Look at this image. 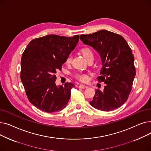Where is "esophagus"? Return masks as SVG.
<instances>
[{"label":"esophagus","mask_w":151,"mask_h":151,"mask_svg":"<svg viewBox=\"0 0 151 151\" xmlns=\"http://www.w3.org/2000/svg\"><path fill=\"white\" fill-rule=\"evenodd\" d=\"M79 88H81V89H86V88H88V86H86V85H84V84H80V86H79Z\"/></svg>","instance_id":"34e87169"}]
</instances>
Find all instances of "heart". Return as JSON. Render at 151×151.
<instances>
[{"label":"heart","mask_w":151,"mask_h":151,"mask_svg":"<svg viewBox=\"0 0 151 151\" xmlns=\"http://www.w3.org/2000/svg\"><path fill=\"white\" fill-rule=\"evenodd\" d=\"M80 52L82 54V55L84 56V58L88 61L91 59H93L94 57V53L93 50L90 47L88 46H84L80 50ZM71 62V56L70 55H68L67 58L65 60V63L67 64H69ZM75 77L78 79V80H80L82 82H86L88 80L89 76L88 75L83 73H77L75 75Z\"/></svg>","instance_id":"b5f03b06"}]
</instances>
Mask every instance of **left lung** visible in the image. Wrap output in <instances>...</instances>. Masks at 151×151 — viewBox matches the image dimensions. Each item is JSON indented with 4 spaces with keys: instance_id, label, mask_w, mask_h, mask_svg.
Instances as JSON below:
<instances>
[{
    "instance_id": "1",
    "label": "left lung",
    "mask_w": 151,
    "mask_h": 151,
    "mask_svg": "<svg viewBox=\"0 0 151 151\" xmlns=\"http://www.w3.org/2000/svg\"><path fill=\"white\" fill-rule=\"evenodd\" d=\"M80 39L99 53L102 63L97 80L105 86L96 90L91 105L104 111L120 107L128 99L136 75L130 46L123 37L106 30L81 35Z\"/></svg>"
}]
</instances>
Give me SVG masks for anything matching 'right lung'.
I'll use <instances>...</instances> for the list:
<instances>
[{
  "label": "right lung",
  "instance_id": "add662e5",
  "mask_svg": "<svg viewBox=\"0 0 151 151\" xmlns=\"http://www.w3.org/2000/svg\"><path fill=\"white\" fill-rule=\"evenodd\" d=\"M80 35H48L32 40L21 61V80L29 101L42 111L53 113L65 108L75 85L55 84L56 73L75 48Z\"/></svg>",
  "mask_w": 151,
  "mask_h": 151
}]
</instances>
